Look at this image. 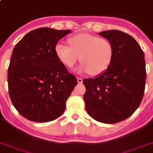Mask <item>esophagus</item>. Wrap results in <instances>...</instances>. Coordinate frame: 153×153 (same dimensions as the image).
<instances>
[{
	"label": "esophagus",
	"instance_id": "1",
	"mask_svg": "<svg viewBox=\"0 0 153 153\" xmlns=\"http://www.w3.org/2000/svg\"><path fill=\"white\" fill-rule=\"evenodd\" d=\"M77 81H78V82L79 83V84H81V83H82L83 79H82V78H77Z\"/></svg>",
	"mask_w": 153,
	"mask_h": 153
}]
</instances>
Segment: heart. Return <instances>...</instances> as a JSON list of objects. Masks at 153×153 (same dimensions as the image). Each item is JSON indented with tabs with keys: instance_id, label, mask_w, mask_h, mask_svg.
I'll use <instances>...</instances> for the list:
<instances>
[{
	"instance_id": "b5f03b06",
	"label": "heart",
	"mask_w": 153,
	"mask_h": 153,
	"mask_svg": "<svg viewBox=\"0 0 153 153\" xmlns=\"http://www.w3.org/2000/svg\"><path fill=\"white\" fill-rule=\"evenodd\" d=\"M70 47L63 43L55 46V54L65 67L71 68L78 60L79 71L98 75L104 72L111 64L113 47L105 38L90 34H79L68 39Z\"/></svg>"
}]
</instances>
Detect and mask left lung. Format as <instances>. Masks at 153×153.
Instances as JSON below:
<instances>
[{
  "instance_id": "obj_1",
  "label": "left lung",
  "mask_w": 153,
  "mask_h": 153,
  "mask_svg": "<svg viewBox=\"0 0 153 153\" xmlns=\"http://www.w3.org/2000/svg\"><path fill=\"white\" fill-rule=\"evenodd\" d=\"M99 35L108 40L113 56L105 71L83 80L86 111L98 122L119 123L134 113L143 98L146 79L144 52L131 35L118 30Z\"/></svg>"
}]
</instances>
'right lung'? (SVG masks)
Here are the masks:
<instances>
[{
    "label": "right lung",
    "mask_w": 153,
    "mask_h": 153,
    "mask_svg": "<svg viewBox=\"0 0 153 153\" xmlns=\"http://www.w3.org/2000/svg\"><path fill=\"white\" fill-rule=\"evenodd\" d=\"M70 30L40 27L27 33L14 48L7 73L10 100L25 119L47 123L63 114L78 84L55 54Z\"/></svg>",
    "instance_id": "1"
}]
</instances>
